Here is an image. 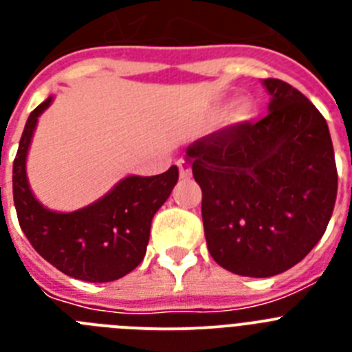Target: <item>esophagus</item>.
Returning <instances> with one entry per match:
<instances>
[{"mask_svg": "<svg viewBox=\"0 0 352 352\" xmlns=\"http://www.w3.org/2000/svg\"><path fill=\"white\" fill-rule=\"evenodd\" d=\"M178 169H179V176H182L183 179H188L192 176V167L188 166V162L179 160L178 162Z\"/></svg>", "mask_w": 352, "mask_h": 352, "instance_id": "1", "label": "esophagus"}]
</instances>
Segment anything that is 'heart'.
I'll list each match as a JSON object with an SVG mask.
<instances>
[{"label": "heart", "instance_id": "heart-1", "mask_svg": "<svg viewBox=\"0 0 352 352\" xmlns=\"http://www.w3.org/2000/svg\"><path fill=\"white\" fill-rule=\"evenodd\" d=\"M254 116V104L247 96H239L227 109V121L231 125H241Z\"/></svg>", "mask_w": 352, "mask_h": 352}]
</instances>
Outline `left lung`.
<instances>
[{"label": "left lung", "mask_w": 352, "mask_h": 352, "mask_svg": "<svg viewBox=\"0 0 352 352\" xmlns=\"http://www.w3.org/2000/svg\"><path fill=\"white\" fill-rule=\"evenodd\" d=\"M268 116L199 139L186 148L203 190L208 250L236 275L287 272L322 238L337 199L328 123L280 79H263Z\"/></svg>", "instance_id": "obj_1"}]
</instances>
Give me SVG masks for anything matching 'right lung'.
<instances>
[{"label": "right lung", "instance_id": "obj_1", "mask_svg": "<svg viewBox=\"0 0 352 352\" xmlns=\"http://www.w3.org/2000/svg\"><path fill=\"white\" fill-rule=\"evenodd\" d=\"M49 96L30 114L14 160V204L21 229L43 259L84 282H113L141 264L151 220L178 183V167L157 176H126L95 203L76 211L43 206L28 182L26 160Z\"/></svg>", "mask_w": 352, "mask_h": 352}]
</instances>
